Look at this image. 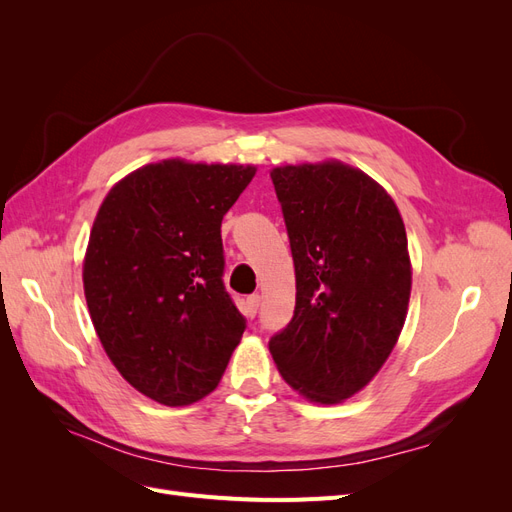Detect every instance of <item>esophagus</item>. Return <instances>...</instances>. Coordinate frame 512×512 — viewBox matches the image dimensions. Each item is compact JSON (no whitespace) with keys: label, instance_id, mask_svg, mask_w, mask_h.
<instances>
[{"label":"esophagus","instance_id":"obj_1","mask_svg":"<svg viewBox=\"0 0 512 512\" xmlns=\"http://www.w3.org/2000/svg\"><path fill=\"white\" fill-rule=\"evenodd\" d=\"M245 305H247V312H250V316H256L258 305H260V294H252V297H247Z\"/></svg>","mask_w":512,"mask_h":512}]
</instances>
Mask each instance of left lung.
<instances>
[{
    "mask_svg": "<svg viewBox=\"0 0 512 512\" xmlns=\"http://www.w3.org/2000/svg\"><path fill=\"white\" fill-rule=\"evenodd\" d=\"M297 277L288 327L269 350L314 404H342L374 380L408 316L412 262L391 194L339 160L271 170Z\"/></svg>",
    "mask_w": 512,
    "mask_h": 512,
    "instance_id": "obj_1",
    "label": "left lung"
}]
</instances>
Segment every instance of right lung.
<instances>
[{
    "instance_id": "1",
    "label": "right lung",
    "mask_w": 512,
    "mask_h": 512,
    "mask_svg": "<svg viewBox=\"0 0 512 512\" xmlns=\"http://www.w3.org/2000/svg\"><path fill=\"white\" fill-rule=\"evenodd\" d=\"M254 175L252 164L162 160L117 181L98 209L83 260L89 316L123 380L158 404L213 393L241 342L220 228Z\"/></svg>"
}]
</instances>
